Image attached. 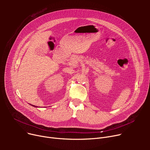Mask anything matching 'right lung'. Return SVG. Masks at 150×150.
Returning a JSON list of instances; mask_svg holds the SVG:
<instances>
[{"label":"right lung","instance_id":"add662e5","mask_svg":"<svg viewBox=\"0 0 150 150\" xmlns=\"http://www.w3.org/2000/svg\"><path fill=\"white\" fill-rule=\"evenodd\" d=\"M32 106H35V107H36V106H34V105H32Z\"/></svg>","mask_w":150,"mask_h":150}]
</instances>
